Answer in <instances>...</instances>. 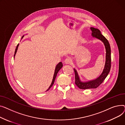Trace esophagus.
Wrapping results in <instances>:
<instances>
[{"label":"esophagus","instance_id":"esophagus-1","mask_svg":"<svg viewBox=\"0 0 125 125\" xmlns=\"http://www.w3.org/2000/svg\"><path fill=\"white\" fill-rule=\"evenodd\" d=\"M64 62L66 64H70V63H71L72 62V60L70 58L68 57L67 58H66V59L65 60Z\"/></svg>","mask_w":125,"mask_h":125}]
</instances>
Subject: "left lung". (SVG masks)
Wrapping results in <instances>:
<instances>
[{
	"mask_svg": "<svg viewBox=\"0 0 125 125\" xmlns=\"http://www.w3.org/2000/svg\"><path fill=\"white\" fill-rule=\"evenodd\" d=\"M90 29L92 31V36L93 37L100 40L104 43L106 49L105 63L103 72L98 78L86 82H83L80 80L76 70L74 69L75 75V84L80 89H81L96 88L104 82L109 73L111 68V50L108 40L101 34V32L98 29L93 27H91Z\"/></svg>",
	"mask_w": 125,
	"mask_h": 125,
	"instance_id": "obj_1",
	"label": "left lung"
}]
</instances>
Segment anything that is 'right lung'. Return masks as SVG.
<instances>
[{
	"label": "right lung",
	"instance_id": "1",
	"mask_svg": "<svg viewBox=\"0 0 125 125\" xmlns=\"http://www.w3.org/2000/svg\"><path fill=\"white\" fill-rule=\"evenodd\" d=\"M24 36H23V37H22L21 39L24 37ZM19 44H18V45H17V46L16 48L15 52H14V56H15V55H16V52H17V50H18V46H19ZM62 62H59V63H58L56 65V67H55V71H54V75H53V79H52V83H51V85H50V86L49 87V88H48V89L46 90V91H48V90L50 89V88H51V87H52V85H53L54 82V81H55V78H56V76H57V73L58 72V71H59L61 69V68H62Z\"/></svg>",
	"mask_w": 125,
	"mask_h": 125
}]
</instances>
